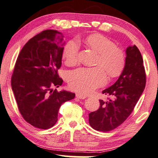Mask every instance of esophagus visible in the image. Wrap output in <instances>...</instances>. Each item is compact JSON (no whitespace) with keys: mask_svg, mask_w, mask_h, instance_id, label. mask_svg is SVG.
Masks as SVG:
<instances>
[{"mask_svg":"<svg viewBox=\"0 0 158 158\" xmlns=\"http://www.w3.org/2000/svg\"><path fill=\"white\" fill-rule=\"evenodd\" d=\"M76 97H77V98H79V99H85V98H87V96L85 95V94H80V93H77V94H76Z\"/></svg>","mask_w":158,"mask_h":158,"instance_id":"obj_1","label":"esophagus"}]
</instances>
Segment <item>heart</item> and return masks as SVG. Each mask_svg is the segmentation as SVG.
<instances>
[{
    "instance_id": "heart-1",
    "label": "heart",
    "mask_w": 158,
    "mask_h": 158,
    "mask_svg": "<svg viewBox=\"0 0 158 158\" xmlns=\"http://www.w3.org/2000/svg\"><path fill=\"white\" fill-rule=\"evenodd\" d=\"M86 43L98 53L94 68H79L69 74V87L74 91L87 94L103 85L106 81L105 71L110 77L119 75L124 68L126 56L112 40L98 34L89 35ZM79 43L76 40L69 41L63 50V57L69 65H74L79 60Z\"/></svg>"
}]
</instances>
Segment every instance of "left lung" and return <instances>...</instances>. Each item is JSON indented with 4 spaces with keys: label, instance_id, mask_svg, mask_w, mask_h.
<instances>
[{
    "label": "left lung",
    "instance_id": "left-lung-1",
    "mask_svg": "<svg viewBox=\"0 0 158 158\" xmlns=\"http://www.w3.org/2000/svg\"><path fill=\"white\" fill-rule=\"evenodd\" d=\"M142 54L136 45L127 49L125 66L114 85L102 91L110 98L100 100V108L89 114V125L100 131H109L131 115L146 85Z\"/></svg>",
    "mask_w": 158,
    "mask_h": 158
}]
</instances>
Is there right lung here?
<instances>
[{
  "label": "right lung",
  "mask_w": 158,
  "mask_h": 158,
  "mask_svg": "<svg viewBox=\"0 0 158 158\" xmlns=\"http://www.w3.org/2000/svg\"><path fill=\"white\" fill-rule=\"evenodd\" d=\"M64 37L60 31L47 29L29 40L19 54L11 76L21 115L38 129L53 127L60 106L75 97V93L52 89L63 84L58 70L61 66Z\"/></svg>",
  "instance_id": "obj_1"
}]
</instances>
